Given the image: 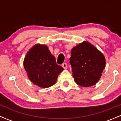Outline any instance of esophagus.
Here are the masks:
<instances>
[{
    "label": "esophagus",
    "mask_w": 121,
    "mask_h": 121,
    "mask_svg": "<svg viewBox=\"0 0 121 121\" xmlns=\"http://www.w3.org/2000/svg\"><path fill=\"white\" fill-rule=\"evenodd\" d=\"M62 67H63L65 69H67V64H66V63H64L62 65Z\"/></svg>",
    "instance_id": "esophagus-1"
}]
</instances>
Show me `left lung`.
<instances>
[{
	"instance_id": "left-lung-1",
	"label": "left lung",
	"mask_w": 121,
	"mask_h": 121,
	"mask_svg": "<svg viewBox=\"0 0 121 121\" xmlns=\"http://www.w3.org/2000/svg\"><path fill=\"white\" fill-rule=\"evenodd\" d=\"M69 60L75 82L84 87L96 84L106 65L102 52L86 41L72 48Z\"/></svg>"
}]
</instances>
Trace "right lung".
I'll return each instance as SVG.
<instances>
[{"mask_svg": "<svg viewBox=\"0 0 121 121\" xmlns=\"http://www.w3.org/2000/svg\"><path fill=\"white\" fill-rule=\"evenodd\" d=\"M23 65L30 81L43 88L53 85L64 70L44 44H37L32 47L25 56Z\"/></svg>", "mask_w": 121, "mask_h": 121, "instance_id": "obj_1", "label": "right lung"}]
</instances>
